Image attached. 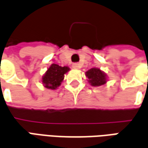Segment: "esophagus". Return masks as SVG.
Wrapping results in <instances>:
<instances>
[{"label": "esophagus", "instance_id": "34e87169", "mask_svg": "<svg viewBox=\"0 0 148 148\" xmlns=\"http://www.w3.org/2000/svg\"><path fill=\"white\" fill-rule=\"evenodd\" d=\"M72 68H74V69H80V68H81V64L75 63V64H72Z\"/></svg>", "mask_w": 148, "mask_h": 148}]
</instances>
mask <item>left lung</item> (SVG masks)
I'll use <instances>...</instances> for the list:
<instances>
[{"label": "left lung", "mask_w": 148, "mask_h": 148, "mask_svg": "<svg viewBox=\"0 0 148 148\" xmlns=\"http://www.w3.org/2000/svg\"><path fill=\"white\" fill-rule=\"evenodd\" d=\"M85 75L88 77V81L92 86L97 87L106 83L107 76L100 68H92L86 72Z\"/></svg>", "instance_id": "8db88e82"}]
</instances>
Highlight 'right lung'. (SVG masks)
I'll use <instances>...</instances> for the list:
<instances>
[{
  "mask_svg": "<svg viewBox=\"0 0 148 148\" xmlns=\"http://www.w3.org/2000/svg\"><path fill=\"white\" fill-rule=\"evenodd\" d=\"M69 70L70 68L67 66L61 67L58 64H51L42 77V82L44 87L49 89H56L64 80V74Z\"/></svg>",
  "mask_w": 148,
  "mask_h": 148,
  "instance_id": "right-lung-1",
  "label": "right lung"
}]
</instances>
